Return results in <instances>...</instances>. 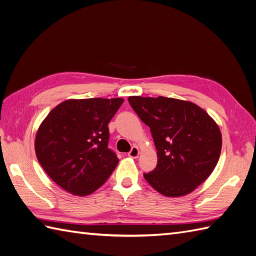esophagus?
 I'll use <instances>...</instances> for the list:
<instances>
[{
  "label": "esophagus",
  "mask_w": 256,
  "mask_h": 256,
  "mask_svg": "<svg viewBox=\"0 0 256 256\" xmlns=\"http://www.w3.org/2000/svg\"><path fill=\"white\" fill-rule=\"evenodd\" d=\"M139 155H140V150L138 146H132V148L130 150V152L128 153V156L132 158H136Z\"/></svg>",
  "instance_id": "esophagus-1"
}]
</instances>
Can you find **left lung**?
Segmentation results:
<instances>
[{"instance_id": "obj_1", "label": "left lung", "mask_w": 256, "mask_h": 256, "mask_svg": "<svg viewBox=\"0 0 256 256\" xmlns=\"http://www.w3.org/2000/svg\"><path fill=\"white\" fill-rule=\"evenodd\" d=\"M140 120L150 127L158 165L146 182L160 194H189L214 170L222 151L220 127L196 104L172 98L129 96Z\"/></svg>"}]
</instances>
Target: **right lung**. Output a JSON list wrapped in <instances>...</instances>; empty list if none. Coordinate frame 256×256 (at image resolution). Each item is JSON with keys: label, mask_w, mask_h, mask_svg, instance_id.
Returning a JSON list of instances; mask_svg holds the SVG:
<instances>
[{"label": "right lung", "mask_w": 256, "mask_h": 256, "mask_svg": "<svg viewBox=\"0 0 256 256\" xmlns=\"http://www.w3.org/2000/svg\"><path fill=\"white\" fill-rule=\"evenodd\" d=\"M124 98L66 100L55 106L36 132V155L53 182L74 196L98 189L120 160L108 148V124Z\"/></svg>", "instance_id": "right-lung-1"}]
</instances>
